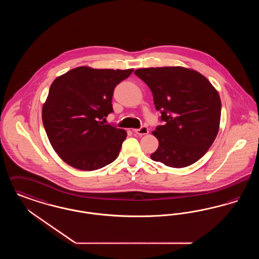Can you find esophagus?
<instances>
[{"instance_id":"esophagus-1","label":"esophagus","mask_w":259,"mask_h":259,"mask_svg":"<svg viewBox=\"0 0 259 259\" xmlns=\"http://www.w3.org/2000/svg\"><path fill=\"white\" fill-rule=\"evenodd\" d=\"M134 132H135L136 134H138V135L140 136L147 135L148 133V127L142 126L140 129H135Z\"/></svg>"}]
</instances>
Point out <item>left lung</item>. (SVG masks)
<instances>
[{
	"label": "left lung",
	"instance_id": "obj_1",
	"mask_svg": "<svg viewBox=\"0 0 259 259\" xmlns=\"http://www.w3.org/2000/svg\"><path fill=\"white\" fill-rule=\"evenodd\" d=\"M135 74L153 95L164 125L152 134L159 142L150 158L172 168H184L209 150L219 133L222 102L206 76L184 67L145 68Z\"/></svg>",
	"mask_w": 259,
	"mask_h": 259
}]
</instances>
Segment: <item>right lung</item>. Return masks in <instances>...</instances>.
<instances>
[{
  "mask_svg": "<svg viewBox=\"0 0 259 259\" xmlns=\"http://www.w3.org/2000/svg\"><path fill=\"white\" fill-rule=\"evenodd\" d=\"M133 71L81 66L54 79L41 117L52 148L68 165L94 171L117 158L127 133L104 121L113 111L114 88Z\"/></svg>",
  "mask_w": 259,
  "mask_h": 259,
  "instance_id": "add662e5",
  "label": "right lung"
}]
</instances>
